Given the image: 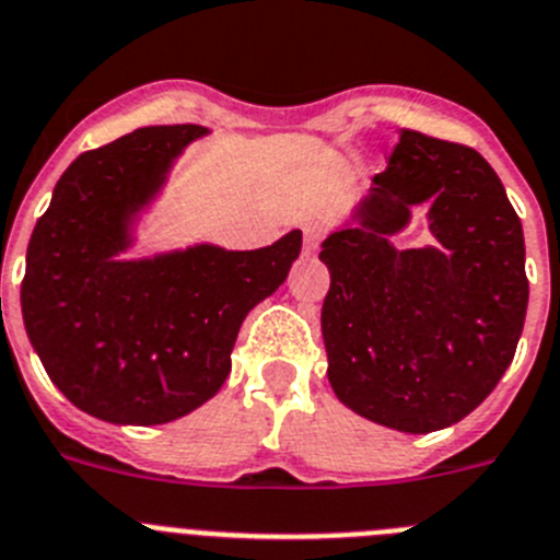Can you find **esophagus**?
Returning a JSON list of instances; mask_svg holds the SVG:
<instances>
[{"mask_svg": "<svg viewBox=\"0 0 560 560\" xmlns=\"http://www.w3.org/2000/svg\"><path fill=\"white\" fill-rule=\"evenodd\" d=\"M319 241H322V230L316 224H307L305 228V249L307 253H316L319 249Z\"/></svg>", "mask_w": 560, "mask_h": 560, "instance_id": "34e87169", "label": "esophagus"}]
</instances>
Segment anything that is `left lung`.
<instances>
[{"label":"left lung","instance_id":"1","mask_svg":"<svg viewBox=\"0 0 560 560\" xmlns=\"http://www.w3.org/2000/svg\"><path fill=\"white\" fill-rule=\"evenodd\" d=\"M429 205L436 241L393 235ZM327 377L350 410L433 433L478 408L511 366L527 314L525 235L480 152L402 130L386 172L322 241Z\"/></svg>","mask_w":560,"mask_h":560}]
</instances>
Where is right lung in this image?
I'll use <instances>...</instances> for the list:
<instances>
[{"label":"right lung","instance_id":"add662e5","mask_svg":"<svg viewBox=\"0 0 560 560\" xmlns=\"http://www.w3.org/2000/svg\"><path fill=\"white\" fill-rule=\"evenodd\" d=\"M202 136L199 125L143 127L82 152L30 238L24 330L49 381L102 422L150 428L208 402L228 381L241 322L300 258V230L246 253L194 244L127 258Z\"/></svg>","mask_w":560,"mask_h":560}]
</instances>
